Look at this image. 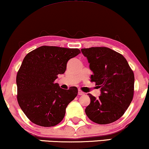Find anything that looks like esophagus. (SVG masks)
Returning a JSON list of instances; mask_svg holds the SVG:
<instances>
[{
	"instance_id": "1",
	"label": "esophagus",
	"mask_w": 149,
	"mask_h": 149,
	"mask_svg": "<svg viewBox=\"0 0 149 149\" xmlns=\"http://www.w3.org/2000/svg\"><path fill=\"white\" fill-rule=\"evenodd\" d=\"M84 94H85V93H84V92H82L81 91V90H79V91H78V95H84Z\"/></svg>"
}]
</instances>
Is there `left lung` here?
<instances>
[{"instance_id":"8db88e82","label":"left lung","mask_w":149,"mask_h":149,"mask_svg":"<svg viewBox=\"0 0 149 149\" xmlns=\"http://www.w3.org/2000/svg\"><path fill=\"white\" fill-rule=\"evenodd\" d=\"M93 71L91 81L100 88L98 99L88 94V117L99 124H111L124 115L133 100L135 77L124 56L106 47L81 49Z\"/></svg>"}]
</instances>
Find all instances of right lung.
<instances>
[{
    "mask_svg": "<svg viewBox=\"0 0 149 149\" xmlns=\"http://www.w3.org/2000/svg\"><path fill=\"white\" fill-rule=\"evenodd\" d=\"M79 53L77 48L43 45L25 56L16 75L17 100L32 123L50 127L63 120L78 89H62L54 81L65 72L68 61Z\"/></svg>",
    "mask_w": 149,
    "mask_h": 149,
    "instance_id": "obj_1",
    "label": "right lung"
}]
</instances>
